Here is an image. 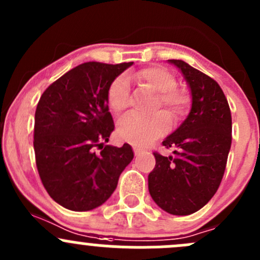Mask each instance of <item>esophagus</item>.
I'll return each instance as SVG.
<instances>
[{
	"label": "esophagus",
	"mask_w": 260,
	"mask_h": 260,
	"mask_svg": "<svg viewBox=\"0 0 260 260\" xmlns=\"http://www.w3.org/2000/svg\"><path fill=\"white\" fill-rule=\"evenodd\" d=\"M133 149H135V153H136V154H141L143 151H145V149L141 148V147H138V146L133 147Z\"/></svg>",
	"instance_id": "34e87169"
}]
</instances>
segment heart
Returning a JSON list of instances; mask_svg holds the SVG:
<instances>
[{
	"label": "heart",
	"instance_id": "obj_1",
	"mask_svg": "<svg viewBox=\"0 0 260 260\" xmlns=\"http://www.w3.org/2000/svg\"><path fill=\"white\" fill-rule=\"evenodd\" d=\"M132 78L140 84L156 91L153 109L164 107L172 119H180L186 114L191 103L187 90L177 86L176 75L165 67L151 65L138 70ZM107 102L115 114H122L129 107V85L124 77H118L109 84ZM170 119L165 112L142 117L129 114L123 118L117 127V133L123 141L137 146H145L166 132Z\"/></svg>",
	"mask_w": 260,
	"mask_h": 260
}]
</instances>
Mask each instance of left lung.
<instances>
[{
	"instance_id": "left-lung-1",
	"label": "left lung",
	"mask_w": 260,
	"mask_h": 260,
	"mask_svg": "<svg viewBox=\"0 0 260 260\" xmlns=\"http://www.w3.org/2000/svg\"><path fill=\"white\" fill-rule=\"evenodd\" d=\"M182 72L192 95L185 122L162 142L174 156L153 152L148 190L172 215H190L210 201L221 183L232 146V113L224 91L209 75L182 60H169Z\"/></svg>"
}]
</instances>
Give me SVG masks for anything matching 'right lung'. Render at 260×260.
Returning <instances> with one entry per match:
<instances>
[{"instance_id":"right-lung-1","label":"right lung","mask_w":260,"mask_h":260,"mask_svg":"<svg viewBox=\"0 0 260 260\" xmlns=\"http://www.w3.org/2000/svg\"><path fill=\"white\" fill-rule=\"evenodd\" d=\"M133 62L88 61L50 84L35 112L36 167L50 198L73 211L106 203L133 159L128 143L103 145L114 129L109 84Z\"/></svg>"}]
</instances>
